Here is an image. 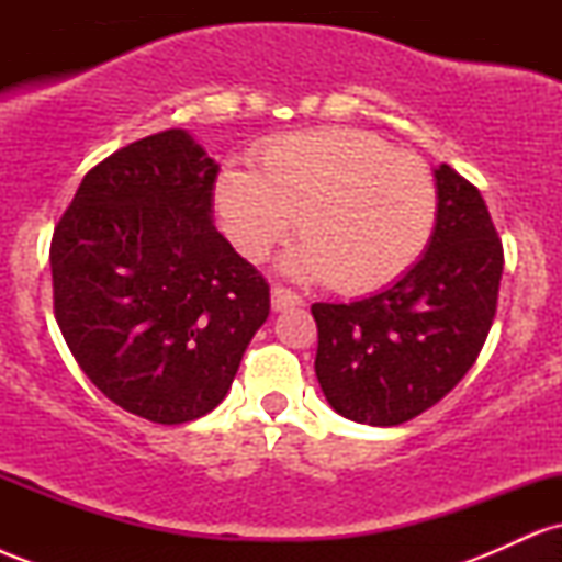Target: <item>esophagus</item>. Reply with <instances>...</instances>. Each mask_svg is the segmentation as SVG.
Masks as SVG:
<instances>
[{
	"mask_svg": "<svg viewBox=\"0 0 562 562\" xmlns=\"http://www.w3.org/2000/svg\"><path fill=\"white\" fill-rule=\"evenodd\" d=\"M272 306L274 312H282V308H290V306H303V299L295 290H290L285 285H274L272 288Z\"/></svg>",
	"mask_w": 562,
	"mask_h": 562,
	"instance_id": "esophagus-1",
	"label": "esophagus"
}]
</instances>
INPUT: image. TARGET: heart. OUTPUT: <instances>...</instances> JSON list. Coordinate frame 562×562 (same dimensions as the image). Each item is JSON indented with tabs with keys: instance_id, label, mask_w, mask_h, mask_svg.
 Returning a JSON list of instances; mask_svg holds the SVG:
<instances>
[{
	"instance_id": "1",
	"label": "heart",
	"mask_w": 562,
	"mask_h": 562,
	"mask_svg": "<svg viewBox=\"0 0 562 562\" xmlns=\"http://www.w3.org/2000/svg\"><path fill=\"white\" fill-rule=\"evenodd\" d=\"M259 171L224 169L214 187L222 227L245 259L261 261L295 232L299 277L340 293H370L415 267L434 237L438 190L415 153L362 128H314L269 139Z\"/></svg>"
}]
</instances>
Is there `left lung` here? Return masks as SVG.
<instances>
[{"label": "left lung", "instance_id": "8db88e82", "mask_svg": "<svg viewBox=\"0 0 562 562\" xmlns=\"http://www.w3.org/2000/svg\"><path fill=\"white\" fill-rule=\"evenodd\" d=\"M428 250L396 285L351 303H314V370L335 412L402 425L468 375L492 330L505 250L479 187L441 164Z\"/></svg>", "mask_w": 562, "mask_h": 562}]
</instances>
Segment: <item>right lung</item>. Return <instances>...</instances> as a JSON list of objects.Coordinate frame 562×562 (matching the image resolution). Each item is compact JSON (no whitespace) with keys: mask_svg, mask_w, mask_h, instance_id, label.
<instances>
[{"mask_svg":"<svg viewBox=\"0 0 562 562\" xmlns=\"http://www.w3.org/2000/svg\"><path fill=\"white\" fill-rule=\"evenodd\" d=\"M218 166L182 128L92 166L55 224V319L92 383L132 415L198 420L227 396L269 282L218 235Z\"/></svg>","mask_w":562,"mask_h":562,"instance_id":"obj_1","label":"right lung"}]
</instances>
